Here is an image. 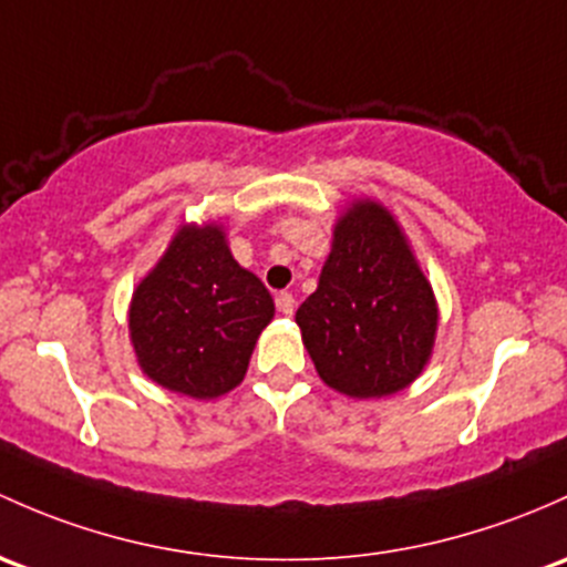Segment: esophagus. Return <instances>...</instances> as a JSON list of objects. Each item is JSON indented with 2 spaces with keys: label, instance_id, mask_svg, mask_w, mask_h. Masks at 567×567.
Segmentation results:
<instances>
[{
  "label": "esophagus",
  "instance_id": "obj_1",
  "mask_svg": "<svg viewBox=\"0 0 567 567\" xmlns=\"http://www.w3.org/2000/svg\"><path fill=\"white\" fill-rule=\"evenodd\" d=\"M277 307H279V312L282 315H293L296 312V299H293V293H277Z\"/></svg>",
  "mask_w": 567,
  "mask_h": 567
}]
</instances>
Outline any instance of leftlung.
I'll return each instance as SVG.
<instances>
[{"label":"left lung","mask_w":567,"mask_h":567,"mask_svg":"<svg viewBox=\"0 0 567 567\" xmlns=\"http://www.w3.org/2000/svg\"><path fill=\"white\" fill-rule=\"evenodd\" d=\"M296 323L323 383L348 396H389L419 378L437 303L383 206L359 200L339 219L318 290Z\"/></svg>","instance_id":"8db88e82"}]
</instances>
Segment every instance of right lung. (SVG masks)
Returning a JSON list of instances; mask_svg holds the SVG:
<instances>
[{"label": "right lung", "instance_id": "add662e5", "mask_svg": "<svg viewBox=\"0 0 567 567\" xmlns=\"http://www.w3.org/2000/svg\"><path fill=\"white\" fill-rule=\"evenodd\" d=\"M274 299L241 268L217 225L184 228L130 307V337L143 372L163 389L212 399L236 389Z\"/></svg>", "mask_w": 567, "mask_h": 567}]
</instances>
